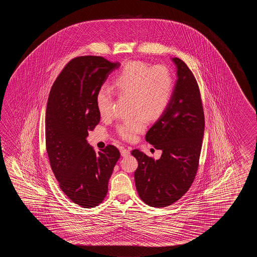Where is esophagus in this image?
<instances>
[{
    "mask_svg": "<svg viewBox=\"0 0 257 257\" xmlns=\"http://www.w3.org/2000/svg\"><path fill=\"white\" fill-rule=\"evenodd\" d=\"M120 153L123 157H125V156H127V155L131 154V150L130 149H125V148H121Z\"/></svg>",
    "mask_w": 257,
    "mask_h": 257,
    "instance_id": "esophagus-1",
    "label": "esophagus"
}]
</instances>
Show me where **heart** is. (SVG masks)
Here are the masks:
<instances>
[{"mask_svg": "<svg viewBox=\"0 0 257 257\" xmlns=\"http://www.w3.org/2000/svg\"><path fill=\"white\" fill-rule=\"evenodd\" d=\"M112 87L122 96H131V111L136 115L125 119L117 126L123 139L131 141L142 132L149 119H156L168 107L174 89V81L169 70L164 66L152 67L142 61H130L115 75ZM96 107L101 116L110 114L113 92L106 86L98 89L95 96Z\"/></svg>", "mask_w": 257, "mask_h": 257, "instance_id": "1", "label": "heart"}]
</instances>
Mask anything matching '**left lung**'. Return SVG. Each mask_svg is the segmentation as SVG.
<instances>
[{
    "instance_id": "left-lung-1",
    "label": "left lung",
    "mask_w": 257,
    "mask_h": 257,
    "mask_svg": "<svg viewBox=\"0 0 257 257\" xmlns=\"http://www.w3.org/2000/svg\"><path fill=\"white\" fill-rule=\"evenodd\" d=\"M177 80L169 105L148 131L146 142L162 151L158 160L140 150L131 154L139 166L134 178L143 202L164 208L180 199L194 182L205 131V117L196 78L186 63L172 58Z\"/></svg>"
}]
</instances>
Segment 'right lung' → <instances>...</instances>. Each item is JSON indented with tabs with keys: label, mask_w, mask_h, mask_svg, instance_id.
Masks as SVG:
<instances>
[{
	"label": "right lung",
	"mask_w": 257,
	"mask_h": 257,
	"mask_svg": "<svg viewBox=\"0 0 257 257\" xmlns=\"http://www.w3.org/2000/svg\"><path fill=\"white\" fill-rule=\"evenodd\" d=\"M120 63L103 57L71 60L57 77L46 110V148L61 190L82 208L104 200L119 151L113 145L94 152L86 138L100 121L95 96Z\"/></svg>",
	"instance_id": "obj_1"
}]
</instances>
